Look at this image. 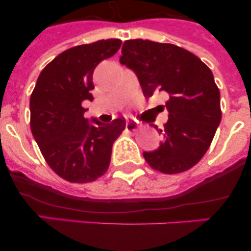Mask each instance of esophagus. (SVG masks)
Returning <instances> with one entry per match:
<instances>
[{
	"label": "esophagus",
	"instance_id": "obj_1",
	"mask_svg": "<svg viewBox=\"0 0 251 251\" xmlns=\"http://www.w3.org/2000/svg\"><path fill=\"white\" fill-rule=\"evenodd\" d=\"M140 127H141V123H138V121L136 120H127V123H126V128L130 131H136Z\"/></svg>",
	"mask_w": 251,
	"mask_h": 251
}]
</instances>
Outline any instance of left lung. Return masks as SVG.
Here are the masks:
<instances>
[{"instance_id": "8db88e82", "label": "left lung", "mask_w": 251, "mask_h": 251, "mask_svg": "<svg viewBox=\"0 0 251 251\" xmlns=\"http://www.w3.org/2000/svg\"><path fill=\"white\" fill-rule=\"evenodd\" d=\"M120 63L137 75L144 97L168 93L169 119L160 146L143 151L147 163L163 174H179L204 156L221 121L220 91L211 70L197 55L171 44L127 40Z\"/></svg>"}]
</instances>
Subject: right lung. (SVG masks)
Masks as SVG:
<instances>
[{
	"label": "right lung",
	"mask_w": 251,
	"mask_h": 251,
	"mask_svg": "<svg viewBox=\"0 0 251 251\" xmlns=\"http://www.w3.org/2000/svg\"><path fill=\"white\" fill-rule=\"evenodd\" d=\"M120 46L121 40L109 39L64 50L45 67L30 97L32 136L50 168L69 182H92L107 173L114 141L125 130V119L90 120L81 105L93 100L96 67Z\"/></svg>",
	"instance_id": "1"
}]
</instances>
